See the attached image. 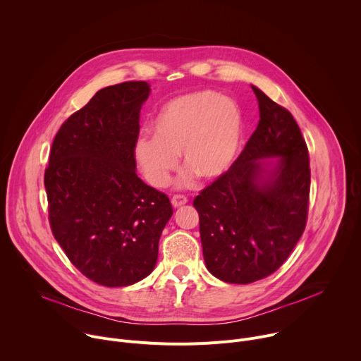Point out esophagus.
Here are the masks:
<instances>
[{"mask_svg": "<svg viewBox=\"0 0 361 361\" xmlns=\"http://www.w3.org/2000/svg\"><path fill=\"white\" fill-rule=\"evenodd\" d=\"M187 197H184V195H174L173 198H171V204H173V207L174 209H178V207H181V205H184V204H187Z\"/></svg>", "mask_w": 361, "mask_h": 361, "instance_id": "obj_1", "label": "esophagus"}]
</instances>
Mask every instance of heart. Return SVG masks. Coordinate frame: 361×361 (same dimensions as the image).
Returning <instances> with one entry per match:
<instances>
[{
    "instance_id": "heart-1",
    "label": "heart",
    "mask_w": 361,
    "mask_h": 361,
    "mask_svg": "<svg viewBox=\"0 0 361 361\" xmlns=\"http://www.w3.org/2000/svg\"><path fill=\"white\" fill-rule=\"evenodd\" d=\"M151 135H140L135 163L156 188H164L178 167H187L177 181L180 188L197 176L214 181L224 176L237 157L243 140V116L234 101L204 90L170 99L151 123Z\"/></svg>"
}]
</instances>
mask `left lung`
I'll use <instances>...</instances> for the list:
<instances>
[{
	"instance_id": "8db88e82",
	"label": "left lung",
	"mask_w": 361,
	"mask_h": 361,
	"mask_svg": "<svg viewBox=\"0 0 361 361\" xmlns=\"http://www.w3.org/2000/svg\"><path fill=\"white\" fill-rule=\"evenodd\" d=\"M260 121L230 170L192 205L207 270L250 284L273 274L300 240L310 194V163L293 116L251 85Z\"/></svg>"
}]
</instances>
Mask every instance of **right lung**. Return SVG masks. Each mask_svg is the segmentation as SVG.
Returning <instances> with one entry per match:
<instances>
[{
  "label": "right lung",
  "instance_id": "1",
  "mask_svg": "<svg viewBox=\"0 0 361 361\" xmlns=\"http://www.w3.org/2000/svg\"><path fill=\"white\" fill-rule=\"evenodd\" d=\"M149 92L144 81L97 91L59 130L44 176L56 240L87 279L106 287L151 274L173 216L169 197L135 173L140 110Z\"/></svg>",
  "mask_w": 361,
  "mask_h": 361
}]
</instances>
